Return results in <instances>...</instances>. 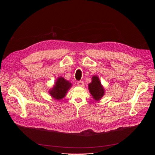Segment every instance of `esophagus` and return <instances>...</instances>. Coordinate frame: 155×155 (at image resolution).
<instances>
[{
  "label": "esophagus",
  "instance_id": "obj_1",
  "mask_svg": "<svg viewBox=\"0 0 155 155\" xmlns=\"http://www.w3.org/2000/svg\"><path fill=\"white\" fill-rule=\"evenodd\" d=\"M78 85L79 87H83L84 85V82L82 81H79L78 82Z\"/></svg>",
  "mask_w": 155,
  "mask_h": 155
}]
</instances>
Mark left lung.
<instances>
[{
  "mask_svg": "<svg viewBox=\"0 0 155 155\" xmlns=\"http://www.w3.org/2000/svg\"><path fill=\"white\" fill-rule=\"evenodd\" d=\"M88 89L93 98L96 101H99L104 96V88L101 85L99 78L96 76L92 77V82L88 84Z\"/></svg>",
  "mask_w": 155,
  "mask_h": 155,
  "instance_id": "8db88e82",
  "label": "left lung"
}]
</instances>
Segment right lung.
Masks as SVG:
<instances>
[{"label": "right lung", "mask_w": 155, "mask_h": 155, "mask_svg": "<svg viewBox=\"0 0 155 155\" xmlns=\"http://www.w3.org/2000/svg\"><path fill=\"white\" fill-rule=\"evenodd\" d=\"M71 87V83L67 81L63 77H59L56 79L54 87L49 91V94L55 100H61L66 96L68 91Z\"/></svg>", "instance_id": "right-lung-1"}]
</instances>
